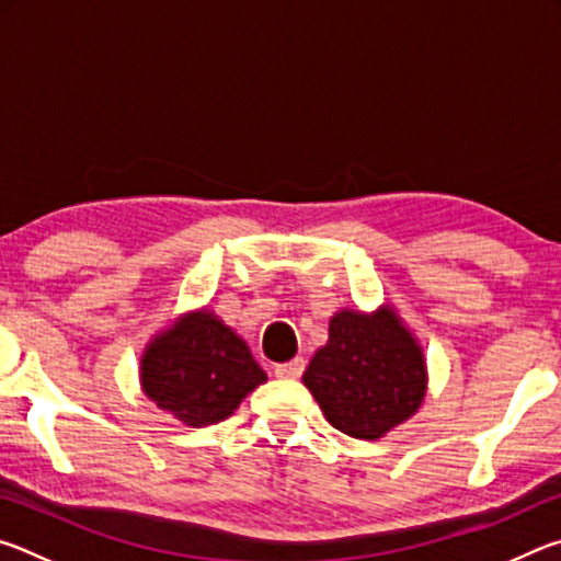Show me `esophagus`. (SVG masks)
Instances as JSON below:
<instances>
[{
	"mask_svg": "<svg viewBox=\"0 0 561 561\" xmlns=\"http://www.w3.org/2000/svg\"><path fill=\"white\" fill-rule=\"evenodd\" d=\"M301 374H304V358H291L274 366V376L277 378H299Z\"/></svg>",
	"mask_w": 561,
	"mask_h": 561,
	"instance_id": "esophagus-1",
	"label": "esophagus"
}]
</instances>
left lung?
Masks as SVG:
<instances>
[{"mask_svg":"<svg viewBox=\"0 0 561 561\" xmlns=\"http://www.w3.org/2000/svg\"><path fill=\"white\" fill-rule=\"evenodd\" d=\"M301 381L336 431L376 440L421 408L428 371L423 348L391 307L374 314L341 309Z\"/></svg>","mask_w":561,"mask_h":561,"instance_id":"1","label":"left lung"}]
</instances>
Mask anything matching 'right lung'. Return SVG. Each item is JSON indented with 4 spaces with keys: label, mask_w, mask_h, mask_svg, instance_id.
I'll return each instance as SVG.
<instances>
[{
    "label": "right lung",
    "mask_w": 561,
    "mask_h": 561,
    "mask_svg": "<svg viewBox=\"0 0 561 561\" xmlns=\"http://www.w3.org/2000/svg\"><path fill=\"white\" fill-rule=\"evenodd\" d=\"M264 381L244 341L207 309L180 317L140 356L144 393L193 428L230 417Z\"/></svg>",
    "instance_id": "right-lung-1"
}]
</instances>
